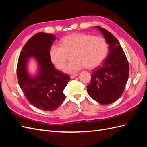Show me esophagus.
Returning <instances> with one entry per match:
<instances>
[{
	"label": "esophagus",
	"mask_w": 147,
	"mask_h": 147,
	"mask_svg": "<svg viewBox=\"0 0 147 147\" xmlns=\"http://www.w3.org/2000/svg\"><path fill=\"white\" fill-rule=\"evenodd\" d=\"M78 75V74H72L70 75V78H74L75 77H77Z\"/></svg>",
	"instance_id": "34e87169"
}]
</instances>
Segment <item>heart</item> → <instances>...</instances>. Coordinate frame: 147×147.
<instances>
[{"label":"heart","instance_id":"obj_1","mask_svg":"<svg viewBox=\"0 0 147 147\" xmlns=\"http://www.w3.org/2000/svg\"><path fill=\"white\" fill-rule=\"evenodd\" d=\"M73 54V59L64 68V72L72 74L86 67L93 69L99 65L107 55L108 46L102 37L85 34L67 35L61 44H53L50 50L51 61L57 68L64 67L68 54Z\"/></svg>","mask_w":147,"mask_h":147}]
</instances>
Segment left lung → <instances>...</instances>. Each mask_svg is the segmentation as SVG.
Listing matches in <instances>:
<instances>
[{"mask_svg":"<svg viewBox=\"0 0 147 147\" xmlns=\"http://www.w3.org/2000/svg\"><path fill=\"white\" fill-rule=\"evenodd\" d=\"M109 45V54L100 67L93 70L87 91L92 98L106 105L118 100L127 83L129 67L126 56L118 40L107 30L95 26Z\"/></svg>","mask_w":147,"mask_h":147,"instance_id":"8db88e82","label":"left lung"}]
</instances>
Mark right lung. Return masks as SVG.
<instances>
[{"label": "right lung", "instance_id": "obj_1", "mask_svg": "<svg viewBox=\"0 0 147 147\" xmlns=\"http://www.w3.org/2000/svg\"><path fill=\"white\" fill-rule=\"evenodd\" d=\"M56 37L52 34L39 32L31 37L20 53L17 64V78L26 99L35 107L45 111L58 108L65 98L64 90L70 76L55 68L51 61L50 50ZM30 57L38 64L37 74L28 72Z\"/></svg>", "mask_w": 147, "mask_h": 147}]
</instances>
